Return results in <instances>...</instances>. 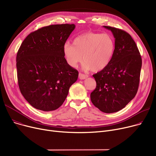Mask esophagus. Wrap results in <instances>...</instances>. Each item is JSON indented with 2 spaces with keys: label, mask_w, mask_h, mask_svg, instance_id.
Segmentation results:
<instances>
[{
  "label": "esophagus",
  "mask_w": 156,
  "mask_h": 156,
  "mask_svg": "<svg viewBox=\"0 0 156 156\" xmlns=\"http://www.w3.org/2000/svg\"><path fill=\"white\" fill-rule=\"evenodd\" d=\"M88 76L87 75H85V74H83V73H79V78L81 79V80H84L85 78H87Z\"/></svg>",
  "instance_id": "34e87169"
}]
</instances>
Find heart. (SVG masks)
I'll list each match as a JSON object with an SVG mask.
<instances>
[{
  "mask_svg": "<svg viewBox=\"0 0 156 156\" xmlns=\"http://www.w3.org/2000/svg\"><path fill=\"white\" fill-rule=\"evenodd\" d=\"M115 43L107 34L87 32L73 40V44L66 42L63 46V53L67 63L73 68L82 60L86 69L99 71L109 64L112 57Z\"/></svg>",
  "mask_w": 156,
  "mask_h": 156,
  "instance_id": "heart-1",
  "label": "heart"
}]
</instances>
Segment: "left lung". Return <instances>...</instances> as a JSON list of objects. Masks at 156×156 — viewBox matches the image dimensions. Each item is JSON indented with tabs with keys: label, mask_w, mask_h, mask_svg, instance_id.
I'll return each mask as SVG.
<instances>
[{
	"label": "left lung",
	"mask_w": 156,
	"mask_h": 156,
	"mask_svg": "<svg viewBox=\"0 0 156 156\" xmlns=\"http://www.w3.org/2000/svg\"><path fill=\"white\" fill-rule=\"evenodd\" d=\"M104 27L112 31L115 38V49L108 66L93 75L97 85L90 99L102 112L112 113L124 108L136 95L142 57L135 41L126 31Z\"/></svg>",
	"instance_id": "left-lung-1"
}]
</instances>
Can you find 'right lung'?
<instances>
[{"label": "right lung", "instance_id": "1", "mask_svg": "<svg viewBox=\"0 0 156 156\" xmlns=\"http://www.w3.org/2000/svg\"><path fill=\"white\" fill-rule=\"evenodd\" d=\"M75 28L74 24H52L31 32L16 55L20 92L37 109H58L67 97L78 71L67 63L63 46Z\"/></svg>", "mask_w": 156, "mask_h": 156}]
</instances>
